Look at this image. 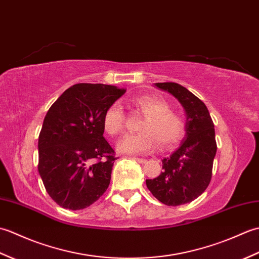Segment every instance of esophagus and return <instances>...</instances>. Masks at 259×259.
Segmentation results:
<instances>
[{
    "label": "esophagus",
    "mask_w": 259,
    "mask_h": 259,
    "mask_svg": "<svg viewBox=\"0 0 259 259\" xmlns=\"http://www.w3.org/2000/svg\"><path fill=\"white\" fill-rule=\"evenodd\" d=\"M134 159L136 161H138L139 163H146L147 162V159L145 158H138V157H134Z\"/></svg>",
    "instance_id": "obj_1"
}]
</instances>
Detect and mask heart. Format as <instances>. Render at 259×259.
Wrapping results in <instances>:
<instances>
[{
  "instance_id": "heart-1",
  "label": "heart",
  "mask_w": 259,
  "mask_h": 259,
  "mask_svg": "<svg viewBox=\"0 0 259 259\" xmlns=\"http://www.w3.org/2000/svg\"><path fill=\"white\" fill-rule=\"evenodd\" d=\"M131 104L145 114L138 125L139 134L125 135L117 142V150L129 155L149 153L157 146L169 148L177 145L185 133V125L178 114L170 111V106L162 99L151 96L135 98ZM123 111L114 102L103 114V128L110 136H117L123 128Z\"/></svg>"
}]
</instances>
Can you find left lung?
Here are the masks:
<instances>
[{"instance_id": "left-lung-1", "label": "left lung", "mask_w": 259, "mask_h": 259, "mask_svg": "<svg viewBox=\"0 0 259 259\" xmlns=\"http://www.w3.org/2000/svg\"><path fill=\"white\" fill-rule=\"evenodd\" d=\"M172 95L186 112L185 138L179 148L162 159L163 171L146 185L159 201L167 206L191 202L206 190L211 179L217 145L213 122L207 107L185 87L175 82L155 83Z\"/></svg>"}]
</instances>
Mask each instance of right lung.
Returning <instances> with one entry per match:
<instances>
[{
    "label": "right lung",
    "mask_w": 259,
    "mask_h": 259,
    "mask_svg": "<svg viewBox=\"0 0 259 259\" xmlns=\"http://www.w3.org/2000/svg\"><path fill=\"white\" fill-rule=\"evenodd\" d=\"M124 92L114 85L78 83L49 109L38 136L37 169L60 207L84 209L108 189L117 158L103 137L102 120Z\"/></svg>",
    "instance_id": "1"
}]
</instances>
